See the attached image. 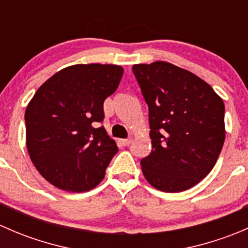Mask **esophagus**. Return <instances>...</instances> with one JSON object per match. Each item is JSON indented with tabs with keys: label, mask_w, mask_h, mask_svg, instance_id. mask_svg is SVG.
Here are the masks:
<instances>
[{
	"label": "esophagus",
	"mask_w": 248,
	"mask_h": 248,
	"mask_svg": "<svg viewBox=\"0 0 248 248\" xmlns=\"http://www.w3.org/2000/svg\"><path fill=\"white\" fill-rule=\"evenodd\" d=\"M132 141H133V139H132V138H128V139H122V140H121V144L124 145V146H128V145L131 144Z\"/></svg>",
	"instance_id": "34e87169"
}]
</instances>
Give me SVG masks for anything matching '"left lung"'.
<instances>
[{"label":"left lung","mask_w":248,"mask_h":248,"mask_svg":"<svg viewBox=\"0 0 248 248\" xmlns=\"http://www.w3.org/2000/svg\"><path fill=\"white\" fill-rule=\"evenodd\" d=\"M134 77L149 107L152 150L140 161L149 184L182 192L201 182L223 147L224 103L211 86L168 62L134 64Z\"/></svg>","instance_id":"1"}]
</instances>
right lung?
Wrapping results in <instances>:
<instances>
[{
  "label": "right lung",
  "mask_w": 248,
  "mask_h": 248,
  "mask_svg": "<svg viewBox=\"0 0 248 248\" xmlns=\"http://www.w3.org/2000/svg\"><path fill=\"white\" fill-rule=\"evenodd\" d=\"M116 64H74L47 79L25 111L32 163L57 188L85 192L103 180L119 149L102 126L103 103L121 81Z\"/></svg>",
  "instance_id": "add662e5"
}]
</instances>
